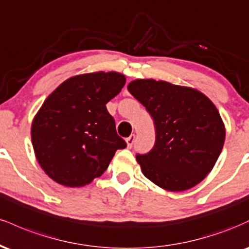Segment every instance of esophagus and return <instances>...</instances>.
Returning <instances> with one entry per match:
<instances>
[{
	"mask_svg": "<svg viewBox=\"0 0 249 249\" xmlns=\"http://www.w3.org/2000/svg\"><path fill=\"white\" fill-rule=\"evenodd\" d=\"M134 141H136V136L134 134H131L128 138H126V144H127V147H132L133 144H134Z\"/></svg>",
	"mask_w": 249,
	"mask_h": 249,
	"instance_id": "1",
	"label": "esophagus"
}]
</instances>
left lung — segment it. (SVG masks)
<instances>
[{
  "label": "left lung",
  "instance_id": "8db88e82",
  "mask_svg": "<svg viewBox=\"0 0 249 249\" xmlns=\"http://www.w3.org/2000/svg\"><path fill=\"white\" fill-rule=\"evenodd\" d=\"M127 90L150 112L156 142L137 154L142 172L164 190L180 192L212 171L225 142V126L215 105L196 89L154 79H136Z\"/></svg>",
  "mask_w": 249,
  "mask_h": 249
}]
</instances>
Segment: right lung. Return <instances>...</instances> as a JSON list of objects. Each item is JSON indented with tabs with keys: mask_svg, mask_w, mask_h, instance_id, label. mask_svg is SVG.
<instances>
[{
	"mask_svg": "<svg viewBox=\"0 0 249 249\" xmlns=\"http://www.w3.org/2000/svg\"><path fill=\"white\" fill-rule=\"evenodd\" d=\"M124 85L122 73H85L63 82L45 99L33 121L31 141L51 179L84 186L105 172L117 150L126 147L107 108Z\"/></svg>",
	"mask_w": 249,
	"mask_h": 249,
	"instance_id": "1",
	"label": "right lung"
}]
</instances>
